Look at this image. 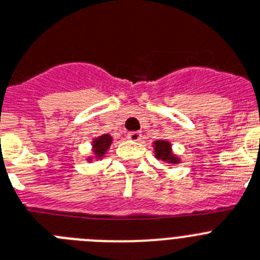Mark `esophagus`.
Instances as JSON below:
<instances>
[{"label": "esophagus", "mask_w": 260, "mask_h": 260, "mask_svg": "<svg viewBox=\"0 0 260 260\" xmlns=\"http://www.w3.org/2000/svg\"><path fill=\"white\" fill-rule=\"evenodd\" d=\"M126 137H128V139H129V140H132V141H140L141 134L139 132V131H135V132H128Z\"/></svg>", "instance_id": "esophagus-1"}]
</instances>
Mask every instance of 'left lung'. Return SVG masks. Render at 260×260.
Returning a JSON list of instances; mask_svg holds the SVG:
<instances>
[{
  "instance_id": "8db88e82",
  "label": "left lung",
  "mask_w": 260,
  "mask_h": 260,
  "mask_svg": "<svg viewBox=\"0 0 260 260\" xmlns=\"http://www.w3.org/2000/svg\"><path fill=\"white\" fill-rule=\"evenodd\" d=\"M153 147H154V156H156V158H158V160H162L168 164L180 162V158L172 153L171 143H169V141L157 140L154 141Z\"/></svg>"
}]
</instances>
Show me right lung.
<instances>
[{
	"label": "right lung",
	"instance_id": "add662e5",
	"mask_svg": "<svg viewBox=\"0 0 260 260\" xmlns=\"http://www.w3.org/2000/svg\"><path fill=\"white\" fill-rule=\"evenodd\" d=\"M111 143H112V137L110 135H103V136H99L98 139L93 140L92 149L95 152V154H96V158H102L106 154L107 149L110 148Z\"/></svg>",
	"mask_w": 260,
	"mask_h": 260
}]
</instances>
